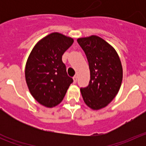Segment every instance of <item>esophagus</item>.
<instances>
[{"label":"esophagus","mask_w":146,"mask_h":146,"mask_svg":"<svg viewBox=\"0 0 146 146\" xmlns=\"http://www.w3.org/2000/svg\"><path fill=\"white\" fill-rule=\"evenodd\" d=\"M77 76H74V77H73V82H74V83H76V82H77Z\"/></svg>","instance_id":"1"}]
</instances>
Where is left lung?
<instances>
[{
	"label": "left lung",
	"instance_id": "1",
	"mask_svg": "<svg viewBox=\"0 0 146 146\" xmlns=\"http://www.w3.org/2000/svg\"><path fill=\"white\" fill-rule=\"evenodd\" d=\"M77 41L87 57L91 74L88 86L80 88L82 96L91 109H102L121 88L123 69L120 58L114 47L101 37L92 35Z\"/></svg>",
	"mask_w": 146,
	"mask_h": 146
}]
</instances>
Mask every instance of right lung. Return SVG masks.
<instances>
[{"mask_svg":"<svg viewBox=\"0 0 146 146\" xmlns=\"http://www.w3.org/2000/svg\"><path fill=\"white\" fill-rule=\"evenodd\" d=\"M74 39L54 32L40 39L25 64V76L29 91L40 104L53 108L60 104L73 80L67 74L62 55Z\"/></svg>","mask_w":146,"mask_h":146,"instance_id":"obj_1","label":"right lung"}]
</instances>
